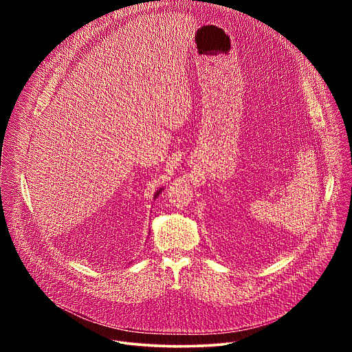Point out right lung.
Here are the masks:
<instances>
[{
  "mask_svg": "<svg viewBox=\"0 0 352 352\" xmlns=\"http://www.w3.org/2000/svg\"><path fill=\"white\" fill-rule=\"evenodd\" d=\"M160 190H162V189H160ZM160 190H157V192H156V195H155V197H156V196H157V195H159V193H160Z\"/></svg>",
  "mask_w": 352,
  "mask_h": 352,
  "instance_id": "1",
  "label": "right lung"
}]
</instances>
